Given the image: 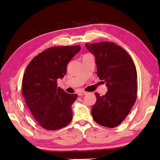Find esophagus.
Here are the masks:
<instances>
[{"label":"esophagus","instance_id":"obj_1","mask_svg":"<svg viewBox=\"0 0 160 160\" xmlns=\"http://www.w3.org/2000/svg\"><path fill=\"white\" fill-rule=\"evenodd\" d=\"M86 94H87V92L85 91H79V92H78V95L79 96H83Z\"/></svg>","mask_w":160,"mask_h":160}]
</instances>
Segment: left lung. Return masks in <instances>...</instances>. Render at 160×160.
<instances>
[{"label":"left lung","instance_id":"1","mask_svg":"<svg viewBox=\"0 0 160 160\" xmlns=\"http://www.w3.org/2000/svg\"><path fill=\"white\" fill-rule=\"evenodd\" d=\"M96 58L97 74L108 87L105 95L97 97L92 116L98 125L109 128L119 125L128 115L137 98V71L127 52L113 42L86 44Z\"/></svg>","mask_w":160,"mask_h":160}]
</instances>
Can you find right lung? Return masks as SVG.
Wrapping results in <instances>:
<instances>
[{"label":"right lung","instance_id":"obj_1","mask_svg":"<svg viewBox=\"0 0 160 160\" xmlns=\"http://www.w3.org/2000/svg\"><path fill=\"white\" fill-rule=\"evenodd\" d=\"M81 47H53L35 56L27 66L22 79V94L33 118L45 129L67 126L72 119L71 106L76 94L58 87L57 81L66 74L70 60Z\"/></svg>","mask_w":160,"mask_h":160}]
</instances>
